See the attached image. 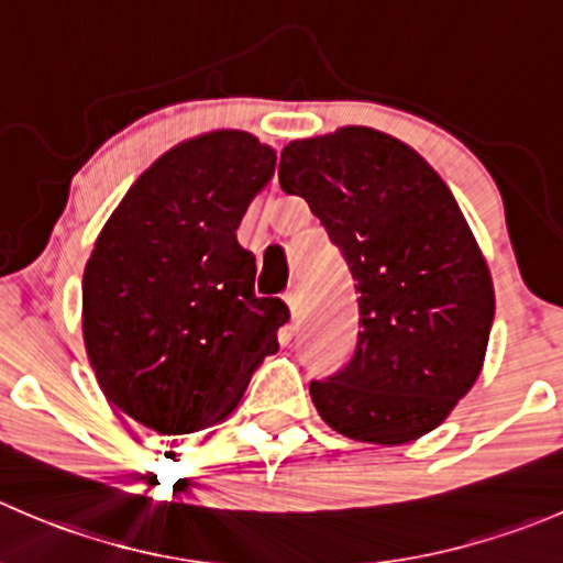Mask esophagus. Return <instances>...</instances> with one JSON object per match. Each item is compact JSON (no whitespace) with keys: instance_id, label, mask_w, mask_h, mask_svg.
<instances>
[{"instance_id":"34e87169","label":"esophagus","mask_w":563,"mask_h":563,"mask_svg":"<svg viewBox=\"0 0 563 563\" xmlns=\"http://www.w3.org/2000/svg\"><path fill=\"white\" fill-rule=\"evenodd\" d=\"M286 305H288V310H291V319L299 321V316H302V294H299V286L288 288Z\"/></svg>"}]
</instances>
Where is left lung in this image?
I'll return each instance as SVG.
<instances>
[{
	"label": "left lung",
	"mask_w": 563,
	"mask_h": 563,
	"mask_svg": "<svg viewBox=\"0 0 563 563\" xmlns=\"http://www.w3.org/2000/svg\"><path fill=\"white\" fill-rule=\"evenodd\" d=\"M277 178L310 206L357 294L352 357L310 382L327 427L376 445L438 429L482 374L495 319L487 261L451 189L365 125L288 143Z\"/></svg>",
	"instance_id": "8db88e82"
}]
</instances>
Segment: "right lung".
Listing matches in <instances>:
<instances>
[{
  "mask_svg": "<svg viewBox=\"0 0 563 563\" xmlns=\"http://www.w3.org/2000/svg\"><path fill=\"white\" fill-rule=\"evenodd\" d=\"M247 131L176 145L125 192L81 280V330L103 396L159 434L209 429L236 409L288 308L255 297L236 228L275 173Z\"/></svg>",
  "mask_w": 563,
  "mask_h": 563,
  "instance_id": "obj_1",
  "label": "right lung"
}]
</instances>
